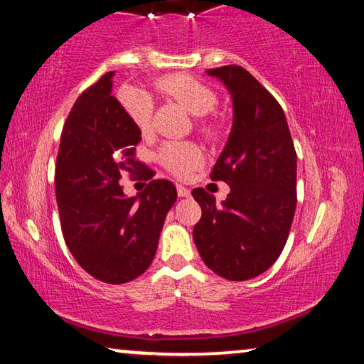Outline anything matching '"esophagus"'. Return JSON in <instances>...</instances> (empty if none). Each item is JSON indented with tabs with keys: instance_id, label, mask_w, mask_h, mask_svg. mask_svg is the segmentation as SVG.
Segmentation results:
<instances>
[{
	"instance_id": "esophagus-1",
	"label": "esophagus",
	"mask_w": 364,
	"mask_h": 364,
	"mask_svg": "<svg viewBox=\"0 0 364 364\" xmlns=\"http://www.w3.org/2000/svg\"><path fill=\"white\" fill-rule=\"evenodd\" d=\"M176 189H178V196H180V198H189V196H191V189L186 188V186H183V184H178Z\"/></svg>"
}]
</instances>
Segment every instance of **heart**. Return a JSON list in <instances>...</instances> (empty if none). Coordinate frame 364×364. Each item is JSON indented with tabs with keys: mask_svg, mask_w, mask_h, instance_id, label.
Here are the masks:
<instances>
[{
	"mask_svg": "<svg viewBox=\"0 0 364 364\" xmlns=\"http://www.w3.org/2000/svg\"><path fill=\"white\" fill-rule=\"evenodd\" d=\"M155 88L171 100L184 106V109L193 116L203 117L213 112L217 106V96L208 85L188 75H171L161 78ZM121 102L126 109L130 121L142 132H147L151 126V114H154V101L142 90L127 88L122 90ZM160 160L168 170L178 176H186L200 164V151L191 144L170 142L165 144L160 150Z\"/></svg>",
	"mask_w": 364,
	"mask_h": 364,
	"instance_id": "1",
	"label": "heart"
}]
</instances>
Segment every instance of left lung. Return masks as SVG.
I'll use <instances>...</instances> for the list:
<instances>
[{
  "label": "left lung",
  "instance_id": "8db88e82",
  "mask_svg": "<svg viewBox=\"0 0 364 364\" xmlns=\"http://www.w3.org/2000/svg\"><path fill=\"white\" fill-rule=\"evenodd\" d=\"M224 83L234 121L210 180L230 186L227 199L203 188L193 198L203 210L194 225L196 248L215 274L230 281L257 278L283 252L296 210L297 155L278 101L238 65L205 70Z\"/></svg>",
  "mask_w": 364,
  "mask_h": 364
}]
</instances>
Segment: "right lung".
I'll return each mask as SVG.
<instances>
[{"label": "right lung", "instance_id": "obj_1", "mask_svg": "<svg viewBox=\"0 0 364 364\" xmlns=\"http://www.w3.org/2000/svg\"><path fill=\"white\" fill-rule=\"evenodd\" d=\"M114 72L81 95L65 122L57 156L55 196L63 238L86 273L109 284L139 278L154 262L175 184L154 180L126 196L140 130L112 96Z\"/></svg>", "mask_w": 364, "mask_h": 364}]
</instances>
